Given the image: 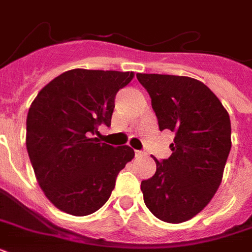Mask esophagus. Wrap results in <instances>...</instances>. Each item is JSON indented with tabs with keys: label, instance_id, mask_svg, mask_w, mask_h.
<instances>
[{
	"label": "esophagus",
	"instance_id": "1",
	"mask_svg": "<svg viewBox=\"0 0 252 252\" xmlns=\"http://www.w3.org/2000/svg\"><path fill=\"white\" fill-rule=\"evenodd\" d=\"M136 157H142L144 156V152H141V150H136Z\"/></svg>",
	"mask_w": 252,
	"mask_h": 252
}]
</instances>
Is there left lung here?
Instances as JSON below:
<instances>
[{"mask_svg":"<svg viewBox=\"0 0 252 252\" xmlns=\"http://www.w3.org/2000/svg\"><path fill=\"white\" fill-rule=\"evenodd\" d=\"M159 129L175 133L171 156L142 180L144 201L161 221L180 223L207 207L219 189L231 148L230 118L211 89L195 78L141 74Z\"/></svg>","mask_w":252,"mask_h":252,"instance_id":"obj_1","label":"left lung"}]
</instances>
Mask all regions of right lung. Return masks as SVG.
<instances>
[{"mask_svg": "<svg viewBox=\"0 0 252 252\" xmlns=\"http://www.w3.org/2000/svg\"><path fill=\"white\" fill-rule=\"evenodd\" d=\"M133 72L72 69L45 85L27 115L26 146L40 188L72 216H87L110 199L119 171L134 157L128 145L93 138L111 126L115 95Z\"/></svg>", "mask_w": 252, "mask_h": 252, "instance_id": "1", "label": "right lung"}]
</instances>
